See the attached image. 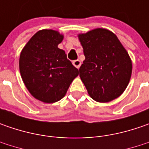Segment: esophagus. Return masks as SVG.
Listing matches in <instances>:
<instances>
[{"label": "esophagus", "mask_w": 149, "mask_h": 149, "mask_svg": "<svg viewBox=\"0 0 149 149\" xmlns=\"http://www.w3.org/2000/svg\"><path fill=\"white\" fill-rule=\"evenodd\" d=\"M72 63H73L74 66V67H76L77 69H79V68L80 67V65H81V62H80V60H74Z\"/></svg>", "instance_id": "obj_1"}]
</instances>
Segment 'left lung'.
I'll return each mask as SVG.
<instances>
[{
  "mask_svg": "<svg viewBox=\"0 0 149 149\" xmlns=\"http://www.w3.org/2000/svg\"><path fill=\"white\" fill-rule=\"evenodd\" d=\"M85 60L79 76L89 96L107 103L123 93L132 74V61L127 50L110 31L98 28L79 34Z\"/></svg>",
  "mask_w": 149,
  "mask_h": 149,
  "instance_id": "obj_1",
  "label": "left lung"
}]
</instances>
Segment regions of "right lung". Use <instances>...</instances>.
Wrapping results in <instances>:
<instances>
[{
    "mask_svg": "<svg viewBox=\"0 0 149 149\" xmlns=\"http://www.w3.org/2000/svg\"><path fill=\"white\" fill-rule=\"evenodd\" d=\"M63 38L56 31H39L20 53L19 66L22 80L32 96L44 103L61 100L79 74L65 52L58 48Z\"/></svg>",
    "mask_w": 149,
    "mask_h": 149,
    "instance_id": "right-lung-1",
    "label": "right lung"
}]
</instances>
